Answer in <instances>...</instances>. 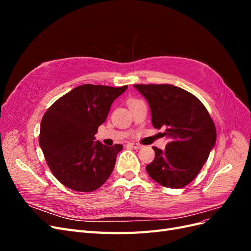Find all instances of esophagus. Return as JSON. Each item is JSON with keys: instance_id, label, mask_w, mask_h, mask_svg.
<instances>
[{"instance_id": "obj_1", "label": "esophagus", "mask_w": 251, "mask_h": 251, "mask_svg": "<svg viewBox=\"0 0 251 251\" xmlns=\"http://www.w3.org/2000/svg\"><path fill=\"white\" fill-rule=\"evenodd\" d=\"M128 146L130 147H132V148H134L135 150H140V149H142V146L141 144H139V143H128Z\"/></svg>"}]
</instances>
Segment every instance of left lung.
<instances>
[{
  "mask_svg": "<svg viewBox=\"0 0 251 251\" xmlns=\"http://www.w3.org/2000/svg\"><path fill=\"white\" fill-rule=\"evenodd\" d=\"M149 102L151 124L165 126L164 150L153 147L155 159L147 165L150 177L162 186L181 188L197 177L214 149L217 132L204 104L173 85H134Z\"/></svg>",
  "mask_w": 251,
  "mask_h": 251,
  "instance_id": "obj_1",
  "label": "left lung"
}]
</instances>
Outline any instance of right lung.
<instances>
[{
  "label": "right lung",
  "mask_w": 251,
  "mask_h": 251,
  "mask_svg": "<svg viewBox=\"0 0 251 251\" xmlns=\"http://www.w3.org/2000/svg\"><path fill=\"white\" fill-rule=\"evenodd\" d=\"M126 89L81 85L45 113L40 147L52 174L68 188L93 192L110 177L123 146L107 147L94 141V135L107 119L113 101Z\"/></svg>",
  "instance_id": "add662e5"
}]
</instances>
